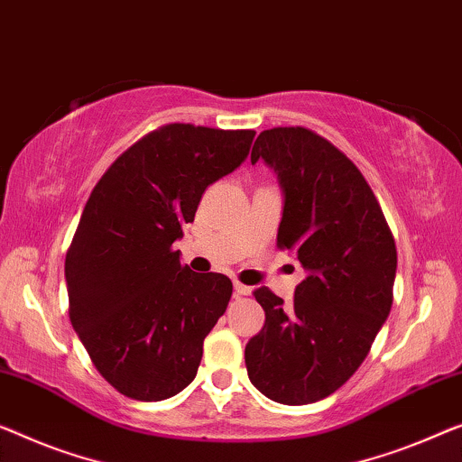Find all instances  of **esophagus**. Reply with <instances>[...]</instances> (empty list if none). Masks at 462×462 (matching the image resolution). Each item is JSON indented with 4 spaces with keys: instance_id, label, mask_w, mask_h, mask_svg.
<instances>
[{
    "instance_id": "34e87169",
    "label": "esophagus",
    "mask_w": 462,
    "mask_h": 462,
    "mask_svg": "<svg viewBox=\"0 0 462 462\" xmlns=\"http://www.w3.org/2000/svg\"><path fill=\"white\" fill-rule=\"evenodd\" d=\"M234 294H236V297H249L251 288L245 286V284H240V282H234Z\"/></svg>"
}]
</instances>
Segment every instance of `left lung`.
Wrapping results in <instances>:
<instances>
[{"label":"left lung","instance_id":"obj_1","mask_svg":"<svg viewBox=\"0 0 462 462\" xmlns=\"http://www.w3.org/2000/svg\"><path fill=\"white\" fill-rule=\"evenodd\" d=\"M278 176V246L297 254L305 280L292 305L261 286L265 326L245 348L246 374L280 404L334 394L359 369L392 307L396 245L356 165L302 126L263 130L251 162Z\"/></svg>","mask_w":462,"mask_h":462}]
</instances>
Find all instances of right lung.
<instances>
[{"instance_id": "obj_1", "label": "right lung", "mask_w": 462, "mask_h": 462, "mask_svg": "<svg viewBox=\"0 0 462 462\" xmlns=\"http://www.w3.org/2000/svg\"><path fill=\"white\" fill-rule=\"evenodd\" d=\"M253 139L254 130L168 124L124 151L88 197L66 253L70 321L120 394L157 402L195 380L232 282L195 273L171 245Z\"/></svg>"}]
</instances>
